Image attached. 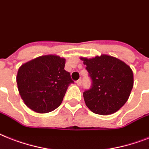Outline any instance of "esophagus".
<instances>
[{
  "mask_svg": "<svg viewBox=\"0 0 149 149\" xmlns=\"http://www.w3.org/2000/svg\"><path fill=\"white\" fill-rule=\"evenodd\" d=\"M77 84L78 86H81V84H82V81H81V79H78V80L77 81Z\"/></svg>",
  "mask_w": 149,
  "mask_h": 149,
  "instance_id": "34e87169",
  "label": "esophagus"
}]
</instances>
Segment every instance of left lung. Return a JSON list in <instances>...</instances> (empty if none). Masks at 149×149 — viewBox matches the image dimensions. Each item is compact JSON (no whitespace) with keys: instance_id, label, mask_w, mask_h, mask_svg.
<instances>
[{"instance_id":"1","label":"left lung","mask_w":149,"mask_h":149,"mask_svg":"<svg viewBox=\"0 0 149 149\" xmlns=\"http://www.w3.org/2000/svg\"><path fill=\"white\" fill-rule=\"evenodd\" d=\"M92 79L91 88L83 93L86 106L95 114L110 115L120 109L133 87V72L116 57L102 54L80 57Z\"/></svg>"}]
</instances>
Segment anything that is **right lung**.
Masks as SVG:
<instances>
[{"mask_svg":"<svg viewBox=\"0 0 149 149\" xmlns=\"http://www.w3.org/2000/svg\"><path fill=\"white\" fill-rule=\"evenodd\" d=\"M66 59L44 55L21 65L17 74L20 97L28 108L37 113L54 111L62 103L66 89L73 83L64 70Z\"/></svg>","mask_w":149,"mask_h":149,"instance_id":"obj_1","label":"right lung"}]
</instances>
